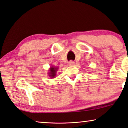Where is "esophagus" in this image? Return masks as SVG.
<instances>
[{"label":"esophagus","instance_id":"obj_1","mask_svg":"<svg viewBox=\"0 0 128 128\" xmlns=\"http://www.w3.org/2000/svg\"><path fill=\"white\" fill-rule=\"evenodd\" d=\"M68 64H69V66H73V65H74V62H73V60H70V61H69V62H68Z\"/></svg>","mask_w":128,"mask_h":128}]
</instances>
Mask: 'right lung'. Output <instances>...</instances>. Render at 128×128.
Returning a JSON list of instances; mask_svg holds the SVG:
<instances>
[{
    "label": "right lung",
    "mask_w": 128,
    "mask_h": 128,
    "mask_svg": "<svg viewBox=\"0 0 128 128\" xmlns=\"http://www.w3.org/2000/svg\"><path fill=\"white\" fill-rule=\"evenodd\" d=\"M58 68H54L51 67L50 69V72L49 73V76H50V78H55L56 75V72Z\"/></svg>",
    "instance_id": "obj_1"
}]
</instances>
